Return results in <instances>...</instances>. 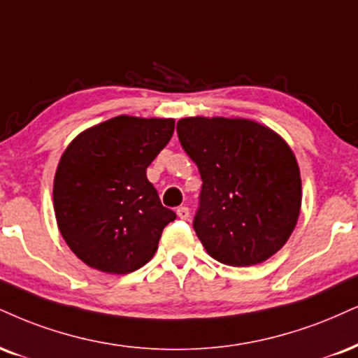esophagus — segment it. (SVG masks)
<instances>
[{"mask_svg": "<svg viewBox=\"0 0 358 358\" xmlns=\"http://www.w3.org/2000/svg\"><path fill=\"white\" fill-rule=\"evenodd\" d=\"M176 215H178V218H182V220H188L190 210H188V206H178V208H176Z\"/></svg>", "mask_w": 358, "mask_h": 358, "instance_id": "1", "label": "esophagus"}]
</instances>
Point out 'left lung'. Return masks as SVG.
Instances as JSON below:
<instances>
[{
    "label": "left lung",
    "mask_w": 358,
    "mask_h": 358,
    "mask_svg": "<svg viewBox=\"0 0 358 358\" xmlns=\"http://www.w3.org/2000/svg\"><path fill=\"white\" fill-rule=\"evenodd\" d=\"M176 133L201 176L193 228L208 255L250 266L277 253L302 203L299 165L285 141L238 118H183Z\"/></svg>",
    "instance_id": "left-lung-1"
}]
</instances>
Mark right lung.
<instances>
[{
	"instance_id": "right-lung-1",
	"label": "right lung",
	"mask_w": 358,
	"mask_h": 358,
	"mask_svg": "<svg viewBox=\"0 0 358 358\" xmlns=\"http://www.w3.org/2000/svg\"><path fill=\"white\" fill-rule=\"evenodd\" d=\"M175 131L173 120L116 116L75 138L59 160L53 201L64 242L80 260L124 275L152 260L173 222L146 168Z\"/></svg>"
}]
</instances>
